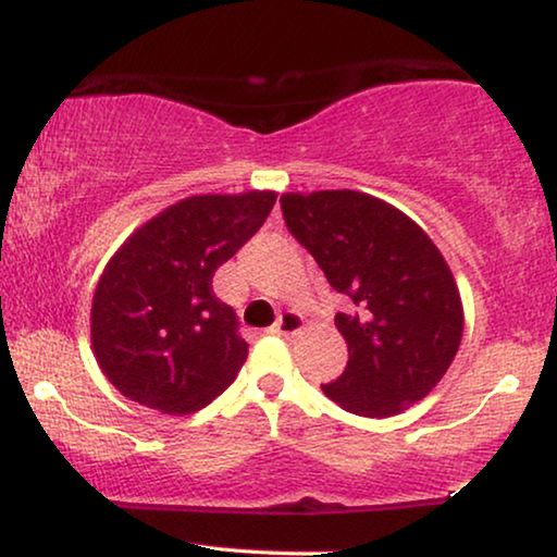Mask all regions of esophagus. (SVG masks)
<instances>
[{"label": "esophagus", "instance_id": "1", "mask_svg": "<svg viewBox=\"0 0 557 557\" xmlns=\"http://www.w3.org/2000/svg\"><path fill=\"white\" fill-rule=\"evenodd\" d=\"M301 330H304V319L301 314H296V311H284V317L271 326V332L278 334V337H294V334H299Z\"/></svg>", "mask_w": 557, "mask_h": 557}]
</instances>
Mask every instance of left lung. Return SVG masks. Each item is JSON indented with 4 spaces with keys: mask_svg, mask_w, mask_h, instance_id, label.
<instances>
[{
    "mask_svg": "<svg viewBox=\"0 0 557 557\" xmlns=\"http://www.w3.org/2000/svg\"><path fill=\"white\" fill-rule=\"evenodd\" d=\"M286 227L349 309L334 317L347 368L322 385L349 413L387 418L429 395L461 345L451 269L398 208L355 189L281 195Z\"/></svg>",
    "mask_w": 557,
    "mask_h": 557,
    "instance_id": "1",
    "label": "left lung"
}]
</instances>
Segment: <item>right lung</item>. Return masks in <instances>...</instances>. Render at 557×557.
<instances>
[{
	"mask_svg": "<svg viewBox=\"0 0 557 557\" xmlns=\"http://www.w3.org/2000/svg\"><path fill=\"white\" fill-rule=\"evenodd\" d=\"M276 193L195 195L128 235L98 281L90 345L128 400L187 416L233 383L248 357L212 276L253 238Z\"/></svg>",
	"mask_w": 557,
	"mask_h": 557,
	"instance_id": "right-lung-1",
	"label": "right lung"
}]
</instances>
